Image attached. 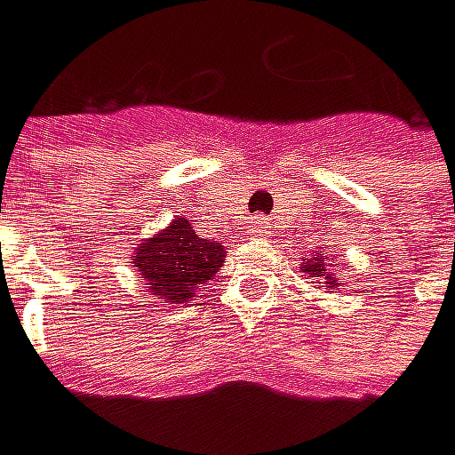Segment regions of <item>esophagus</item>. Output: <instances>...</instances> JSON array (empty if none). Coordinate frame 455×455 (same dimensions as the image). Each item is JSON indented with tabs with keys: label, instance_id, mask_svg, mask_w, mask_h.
I'll return each instance as SVG.
<instances>
[{
	"label": "esophagus",
	"instance_id": "obj_1",
	"mask_svg": "<svg viewBox=\"0 0 455 455\" xmlns=\"http://www.w3.org/2000/svg\"><path fill=\"white\" fill-rule=\"evenodd\" d=\"M248 235H251L253 240H267V237H272V226H269V220H267V218H253L251 226H248Z\"/></svg>",
	"mask_w": 455,
	"mask_h": 455
}]
</instances>
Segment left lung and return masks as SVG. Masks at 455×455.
<instances>
[{"instance_id":"obj_1","label":"left lung","mask_w":455,"mask_h":455,"mask_svg":"<svg viewBox=\"0 0 455 455\" xmlns=\"http://www.w3.org/2000/svg\"><path fill=\"white\" fill-rule=\"evenodd\" d=\"M299 269L307 272L312 280H317V285L325 291H339V285H344L339 272L333 269V259L325 251H315L309 259H304V264Z\"/></svg>"}]
</instances>
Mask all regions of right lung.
<instances>
[{
  "instance_id": "1",
  "label": "right lung",
  "mask_w": 455,
  "mask_h": 455,
  "mask_svg": "<svg viewBox=\"0 0 455 455\" xmlns=\"http://www.w3.org/2000/svg\"><path fill=\"white\" fill-rule=\"evenodd\" d=\"M223 261V245L202 240L183 215L172 218L164 229L143 240L130 256V267L143 277L148 296L159 304L191 301L199 288L218 275Z\"/></svg>"
}]
</instances>
